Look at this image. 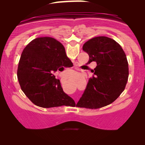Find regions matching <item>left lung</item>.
Segmentation results:
<instances>
[{"instance_id":"8db88e82","label":"left lung","mask_w":145,"mask_h":145,"mask_svg":"<svg viewBox=\"0 0 145 145\" xmlns=\"http://www.w3.org/2000/svg\"><path fill=\"white\" fill-rule=\"evenodd\" d=\"M89 56L87 64L97 63L77 107L97 109L115 101L124 91L129 76L127 57L116 41L96 37L83 45Z\"/></svg>"}]
</instances>
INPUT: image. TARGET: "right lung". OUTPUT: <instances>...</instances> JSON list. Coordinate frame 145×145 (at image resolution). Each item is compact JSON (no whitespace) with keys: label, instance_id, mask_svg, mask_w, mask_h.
<instances>
[{"label":"right lung","instance_id":"add662e5","mask_svg":"<svg viewBox=\"0 0 145 145\" xmlns=\"http://www.w3.org/2000/svg\"><path fill=\"white\" fill-rule=\"evenodd\" d=\"M71 61L64 46L50 37L31 41L22 53L17 76L21 89L35 105L52 108L75 105L65 93L54 72L63 71Z\"/></svg>","mask_w":145,"mask_h":145}]
</instances>
